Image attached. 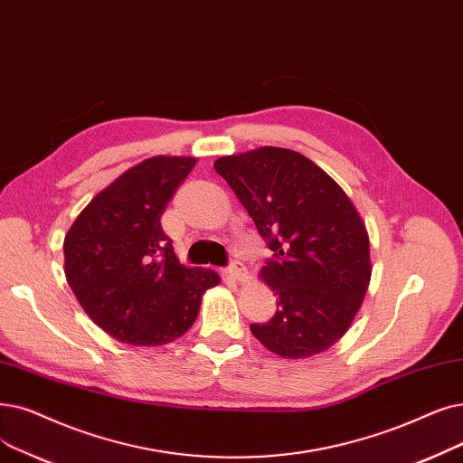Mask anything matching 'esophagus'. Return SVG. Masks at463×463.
Instances as JSON below:
<instances>
[{
	"instance_id": "obj_1",
	"label": "esophagus",
	"mask_w": 463,
	"mask_h": 463,
	"mask_svg": "<svg viewBox=\"0 0 463 463\" xmlns=\"http://www.w3.org/2000/svg\"><path fill=\"white\" fill-rule=\"evenodd\" d=\"M225 278L232 279V281H244L246 279V270L240 263H232L227 270H225Z\"/></svg>"
}]
</instances>
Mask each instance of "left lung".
Masks as SVG:
<instances>
[{"label": "left lung", "instance_id": "1", "mask_svg": "<svg viewBox=\"0 0 463 463\" xmlns=\"http://www.w3.org/2000/svg\"><path fill=\"white\" fill-rule=\"evenodd\" d=\"M215 172L274 251L260 279L276 314L250 329L286 359L326 352L354 321L371 281L369 234L348 194L305 155L259 147L221 156Z\"/></svg>", "mask_w": 463, "mask_h": 463}]
</instances>
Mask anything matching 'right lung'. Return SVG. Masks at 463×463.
Returning a JSON list of instances; mask_svg holds the SVG:
<instances>
[{
  "instance_id": "obj_1",
  "label": "right lung",
  "mask_w": 463,
  "mask_h": 463,
  "mask_svg": "<svg viewBox=\"0 0 463 463\" xmlns=\"http://www.w3.org/2000/svg\"><path fill=\"white\" fill-rule=\"evenodd\" d=\"M194 156H151L118 175L77 215L64 238V272L79 305L120 343L163 346L198 316L213 270L179 263L160 225Z\"/></svg>"
}]
</instances>
